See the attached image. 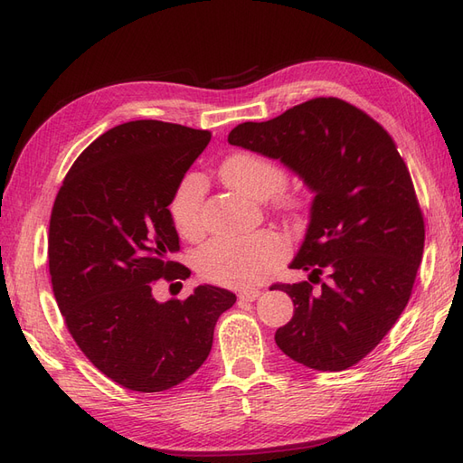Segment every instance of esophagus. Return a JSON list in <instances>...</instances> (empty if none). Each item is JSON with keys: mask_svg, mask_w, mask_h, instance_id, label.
Returning a JSON list of instances; mask_svg holds the SVG:
<instances>
[{"mask_svg": "<svg viewBox=\"0 0 463 463\" xmlns=\"http://www.w3.org/2000/svg\"><path fill=\"white\" fill-rule=\"evenodd\" d=\"M260 289H244L239 294V302H254V299L260 298Z\"/></svg>", "mask_w": 463, "mask_h": 463, "instance_id": "esophagus-1", "label": "esophagus"}]
</instances>
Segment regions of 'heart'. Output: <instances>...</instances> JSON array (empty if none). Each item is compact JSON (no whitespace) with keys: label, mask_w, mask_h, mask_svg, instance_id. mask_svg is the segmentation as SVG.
I'll list each match as a JSON object with an SVG mask.
<instances>
[{"label":"heart","mask_w":463,"mask_h":463,"mask_svg":"<svg viewBox=\"0 0 463 463\" xmlns=\"http://www.w3.org/2000/svg\"><path fill=\"white\" fill-rule=\"evenodd\" d=\"M227 185L252 199H268L286 185V171L270 161L250 152L232 154L221 167ZM203 197L205 179L199 174H187L171 197V219L181 234L195 236L203 224ZM280 207L296 213L302 201L282 197ZM286 254V241L274 231H260L236 239H217L203 246L197 254L199 272L211 282L232 288H250L260 284Z\"/></svg>","instance_id":"obj_1"}]
</instances>
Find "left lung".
Segmentation results:
<instances>
[{
    "label": "left lung",
    "instance_id": "obj_1",
    "mask_svg": "<svg viewBox=\"0 0 463 463\" xmlns=\"http://www.w3.org/2000/svg\"><path fill=\"white\" fill-rule=\"evenodd\" d=\"M229 144L280 159L314 193L289 268L307 270L320 288L272 286L294 302L276 345L316 371L353 367L401 317L424 252L422 211L392 137L345 100L314 99L268 122L239 124Z\"/></svg>",
    "mask_w": 463,
    "mask_h": 463
}]
</instances>
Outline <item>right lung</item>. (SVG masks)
Here are the masks:
<instances>
[{"mask_svg":"<svg viewBox=\"0 0 463 463\" xmlns=\"http://www.w3.org/2000/svg\"><path fill=\"white\" fill-rule=\"evenodd\" d=\"M209 130L136 120L84 149L64 177L49 222V272L72 339L96 369L139 392L189 379L213 347L217 319L236 296L197 286L157 302L154 282L185 280L171 260L179 234L171 197Z\"/></svg>","mask_w":463,"mask_h":463,"instance_id":"1","label":"right lung"}]
</instances>
